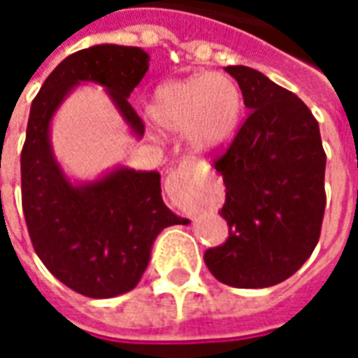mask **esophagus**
I'll return each instance as SVG.
<instances>
[{
	"instance_id": "34e87169",
	"label": "esophagus",
	"mask_w": 358,
	"mask_h": 358,
	"mask_svg": "<svg viewBox=\"0 0 358 358\" xmlns=\"http://www.w3.org/2000/svg\"><path fill=\"white\" fill-rule=\"evenodd\" d=\"M201 172L194 164L180 163L166 178V192L186 209H197L201 205V192H199Z\"/></svg>"
}]
</instances>
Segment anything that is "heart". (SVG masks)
Returning a JSON list of instances; mask_svg holds the SVG:
<instances>
[{"label": "heart", "mask_w": 358, "mask_h": 358, "mask_svg": "<svg viewBox=\"0 0 358 358\" xmlns=\"http://www.w3.org/2000/svg\"><path fill=\"white\" fill-rule=\"evenodd\" d=\"M241 90L222 73H203L159 86L149 103V118L164 132H184L203 153L232 141L240 126Z\"/></svg>", "instance_id": "1"}]
</instances>
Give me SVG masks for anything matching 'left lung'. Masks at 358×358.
Returning a JSON list of instances; mask_svg holds the SVG:
<instances>
[{"label":"left lung","mask_w":358,"mask_h":358,"mask_svg":"<svg viewBox=\"0 0 358 358\" xmlns=\"http://www.w3.org/2000/svg\"><path fill=\"white\" fill-rule=\"evenodd\" d=\"M238 80L248 118L213 157L226 186L222 245L205 264L232 287H268L295 274L322 230L326 153L318 122L289 90L249 66H226Z\"/></svg>","instance_id":"8db88e82"}]
</instances>
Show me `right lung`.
<instances>
[{"mask_svg": "<svg viewBox=\"0 0 358 358\" xmlns=\"http://www.w3.org/2000/svg\"><path fill=\"white\" fill-rule=\"evenodd\" d=\"M149 69L140 48L94 45L59 63L32 101L20 153L22 213L36 255L59 282L76 293L107 299L134 289L148 268L159 232L186 224L163 203L161 174L118 169L88 186L63 176L50 149V120L78 82H97L132 126L143 134L141 117L128 101Z\"/></svg>", "mask_w": 358, "mask_h": 358, "instance_id": "add662e5", "label": "right lung"}]
</instances>
